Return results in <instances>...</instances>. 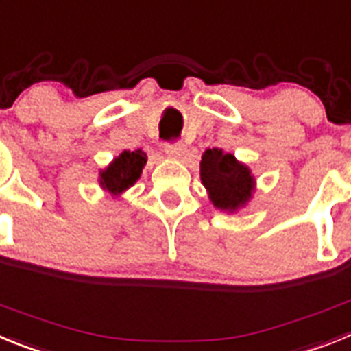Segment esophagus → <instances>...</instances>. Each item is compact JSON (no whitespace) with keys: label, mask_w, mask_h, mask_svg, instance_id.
<instances>
[{"label":"esophagus","mask_w":351,"mask_h":351,"mask_svg":"<svg viewBox=\"0 0 351 351\" xmlns=\"http://www.w3.org/2000/svg\"><path fill=\"white\" fill-rule=\"evenodd\" d=\"M164 152H166L167 157L182 158L185 155V152H187V148H185L184 143H167V145L164 146Z\"/></svg>","instance_id":"34e87169"}]
</instances>
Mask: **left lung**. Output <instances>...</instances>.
I'll return each instance as SVG.
<instances>
[{
    "label": "left lung",
    "mask_w": 351,
    "mask_h": 351,
    "mask_svg": "<svg viewBox=\"0 0 351 351\" xmlns=\"http://www.w3.org/2000/svg\"><path fill=\"white\" fill-rule=\"evenodd\" d=\"M199 175L210 201L222 212H237L247 205L254 193L256 180L251 169L221 148H208L203 154Z\"/></svg>",
    "instance_id": "left-lung-1"
}]
</instances>
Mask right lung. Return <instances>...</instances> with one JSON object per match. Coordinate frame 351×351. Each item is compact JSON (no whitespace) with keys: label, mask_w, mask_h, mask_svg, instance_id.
Masks as SVG:
<instances>
[{"label":"right lung","mask_w":351,"mask_h":351,"mask_svg":"<svg viewBox=\"0 0 351 351\" xmlns=\"http://www.w3.org/2000/svg\"><path fill=\"white\" fill-rule=\"evenodd\" d=\"M146 164L143 150H123L106 169L100 171L99 184L112 196H120L139 180Z\"/></svg>","instance_id":"right-lung-1"}]
</instances>
